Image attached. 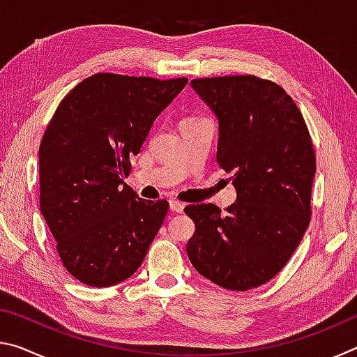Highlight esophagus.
I'll use <instances>...</instances> for the list:
<instances>
[{
  "label": "esophagus",
  "instance_id": "34e87169",
  "mask_svg": "<svg viewBox=\"0 0 357 357\" xmlns=\"http://www.w3.org/2000/svg\"><path fill=\"white\" fill-rule=\"evenodd\" d=\"M170 209L173 211V213H183V211H184V203L176 202V200H172L170 202Z\"/></svg>",
  "mask_w": 357,
  "mask_h": 357
}]
</instances>
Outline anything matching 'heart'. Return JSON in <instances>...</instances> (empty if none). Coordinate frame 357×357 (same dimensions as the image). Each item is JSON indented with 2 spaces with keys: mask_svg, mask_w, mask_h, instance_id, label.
Wrapping results in <instances>:
<instances>
[{
  "mask_svg": "<svg viewBox=\"0 0 357 357\" xmlns=\"http://www.w3.org/2000/svg\"><path fill=\"white\" fill-rule=\"evenodd\" d=\"M187 119H189V118H187Z\"/></svg>",
  "mask_w": 357,
  "mask_h": 357,
  "instance_id": "obj_1",
  "label": "heart"
}]
</instances>
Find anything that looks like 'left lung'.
Instances as JSON below:
<instances>
[{
    "label": "left lung",
    "mask_w": 357,
    "mask_h": 357,
    "mask_svg": "<svg viewBox=\"0 0 357 357\" xmlns=\"http://www.w3.org/2000/svg\"><path fill=\"white\" fill-rule=\"evenodd\" d=\"M195 93L219 119L217 164L231 172L236 203L189 204L195 222L187 257L222 288L245 291L280 273L310 223L317 170L298 105L255 75L195 78Z\"/></svg>",
    "instance_id": "8db88e82"
}]
</instances>
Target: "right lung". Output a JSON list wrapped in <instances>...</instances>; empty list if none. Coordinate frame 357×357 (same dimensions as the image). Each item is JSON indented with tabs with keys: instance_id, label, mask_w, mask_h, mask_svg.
Listing matches in <instances>:
<instances>
[{
	"instance_id": "1",
	"label": "right lung",
	"mask_w": 357,
	"mask_h": 357,
	"mask_svg": "<svg viewBox=\"0 0 357 357\" xmlns=\"http://www.w3.org/2000/svg\"><path fill=\"white\" fill-rule=\"evenodd\" d=\"M187 78L94 74L58 105L39 146L40 214L64 268L88 287L135 273L167 215L124 183L130 155Z\"/></svg>"
}]
</instances>
